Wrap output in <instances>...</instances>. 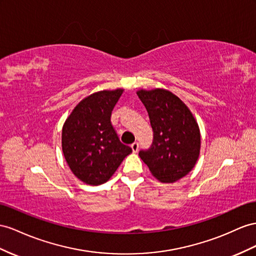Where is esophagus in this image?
Masks as SVG:
<instances>
[{
	"mask_svg": "<svg viewBox=\"0 0 256 256\" xmlns=\"http://www.w3.org/2000/svg\"><path fill=\"white\" fill-rule=\"evenodd\" d=\"M130 147H132V150H133V152H136L137 150H138V148H140V146H138V142H134L132 144V145H130Z\"/></svg>",
	"mask_w": 256,
	"mask_h": 256,
	"instance_id": "obj_1",
	"label": "esophagus"
}]
</instances>
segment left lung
<instances>
[{"label": "left lung", "instance_id": "1", "mask_svg": "<svg viewBox=\"0 0 256 256\" xmlns=\"http://www.w3.org/2000/svg\"><path fill=\"white\" fill-rule=\"evenodd\" d=\"M122 88L85 97L66 119L62 130L64 156L71 172L88 185L108 182L132 149L118 137L110 116Z\"/></svg>", "mask_w": 256, "mask_h": 256}]
</instances>
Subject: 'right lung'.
Wrapping results in <instances>:
<instances>
[{
	"instance_id": "obj_1",
	"label": "right lung",
	"mask_w": 256,
	"mask_h": 256,
	"mask_svg": "<svg viewBox=\"0 0 256 256\" xmlns=\"http://www.w3.org/2000/svg\"><path fill=\"white\" fill-rule=\"evenodd\" d=\"M152 124L154 140L140 156L150 173L161 182L185 178L200 154V130L192 111L180 98L164 88L138 90Z\"/></svg>"
}]
</instances>
